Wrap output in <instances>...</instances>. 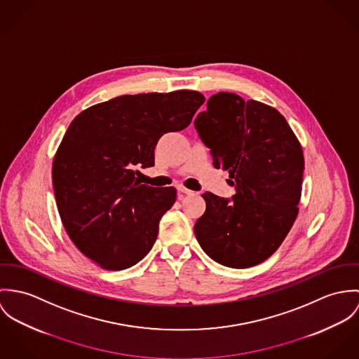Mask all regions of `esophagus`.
I'll list each match as a JSON object with an SVG mask.
<instances>
[{
  "instance_id": "obj_1",
  "label": "esophagus",
  "mask_w": 359,
  "mask_h": 359,
  "mask_svg": "<svg viewBox=\"0 0 359 359\" xmlns=\"http://www.w3.org/2000/svg\"><path fill=\"white\" fill-rule=\"evenodd\" d=\"M177 191L179 193H182V194H193V191L191 190H189V189H186V187H183V186H177Z\"/></svg>"
}]
</instances>
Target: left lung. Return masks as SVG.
Listing matches in <instances>:
<instances>
[{"mask_svg":"<svg viewBox=\"0 0 359 359\" xmlns=\"http://www.w3.org/2000/svg\"><path fill=\"white\" fill-rule=\"evenodd\" d=\"M213 166L229 170L231 198L203 193L205 213L194 226L215 262L248 269L269 259L297 216L304 172L303 150L278 111L236 93L209 97L194 121Z\"/></svg>","mask_w":359,"mask_h":359,"instance_id":"obj_1","label":"left lung"}]
</instances>
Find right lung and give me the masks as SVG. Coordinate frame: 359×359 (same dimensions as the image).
<instances>
[{"label": "right lung", "instance_id": "add662e5", "mask_svg": "<svg viewBox=\"0 0 359 359\" xmlns=\"http://www.w3.org/2000/svg\"><path fill=\"white\" fill-rule=\"evenodd\" d=\"M205 97L196 90L123 95L70 123L52 166L62 223L81 252L106 270H125L153 248L175 187H150L161 136L190 125Z\"/></svg>", "mask_w": 359, "mask_h": 359}]
</instances>
